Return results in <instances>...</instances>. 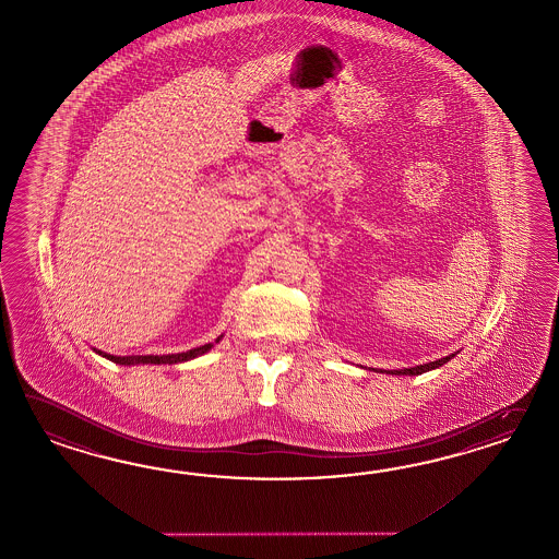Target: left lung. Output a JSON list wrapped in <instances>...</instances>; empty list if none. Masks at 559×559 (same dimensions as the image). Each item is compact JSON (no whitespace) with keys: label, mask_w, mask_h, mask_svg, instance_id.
<instances>
[{"label":"left lung","mask_w":559,"mask_h":559,"mask_svg":"<svg viewBox=\"0 0 559 559\" xmlns=\"http://www.w3.org/2000/svg\"><path fill=\"white\" fill-rule=\"evenodd\" d=\"M456 355H459V353H452V355H448V357L438 358V360H431V362H424V365H415V367H409V369H393V371L379 369L377 372H386V374H409V377H414V374H421V372L433 371V369L442 367L450 358H454ZM369 371H371V369H369ZM372 371H374V369H372Z\"/></svg>","instance_id":"left-lung-1"}]
</instances>
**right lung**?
<instances>
[{"instance_id": "1", "label": "right lung", "mask_w": 559, "mask_h": 559, "mask_svg": "<svg viewBox=\"0 0 559 559\" xmlns=\"http://www.w3.org/2000/svg\"><path fill=\"white\" fill-rule=\"evenodd\" d=\"M218 341H223V334L216 338L215 343L202 344L197 348H190L187 353H176V355H128V357H117V355H109V353H103L99 348H93L100 357L109 358L117 365H178V362H187L192 358L202 357L204 353H209Z\"/></svg>"}]
</instances>
